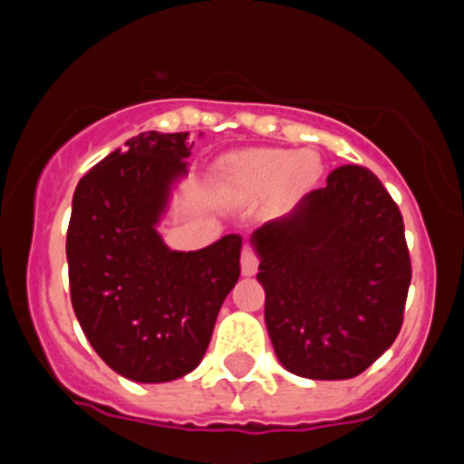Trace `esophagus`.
Masks as SVG:
<instances>
[{
	"instance_id": "1",
	"label": "esophagus",
	"mask_w": 464,
	"mask_h": 464,
	"mask_svg": "<svg viewBox=\"0 0 464 464\" xmlns=\"http://www.w3.org/2000/svg\"><path fill=\"white\" fill-rule=\"evenodd\" d=\"M258 270V256L254 254L252 246H245V252H242V275L252 276L256 275Z\"/></svg>"
}]
</instances>
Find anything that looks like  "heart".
<instances>
[{"mask_svg":"<svg viewBox=\"0 0 464 464\" xmlns=\"http://www.w3.org/2000/svg\"><path fill=\"white\" fill-rule=\"evenodd\" d=\"M323 162L314 150L256 149L236 155L224 167V183L236 197H266L281 185L285 194L297 197L315 185Z\"/></svg>","mask_w":464,"mask_h":464,"instance_id":"b5f03b06","label":"heart"}]
</instances>
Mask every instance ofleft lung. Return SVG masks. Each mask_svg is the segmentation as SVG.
<instances>
[{
  "instance_id": "left-lung-1",
  "label": "left lung",
  "mask_w": 464,
  "mask_h": 464,
  "mask_svg": "<svg viewBox=\"0 0 464 464\" xmlns=\"http://www.w3.org/2000/svg\"><path fill=\"white\" fill-rule=\"evenodd\" d=\"M281 366L309 380L363 373L396 341L412 266L402 215L378 176L345 164L252 233Z\"/></svg>"
}]
</instances>
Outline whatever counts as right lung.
Returning a JSON list of instances; mask_svg holds the SVG:
<instances>
[{"label": "right lung", "mask_w": 464, "mask_h": 464, "mask_svg": "<svg viewBox=\"0 0 464 464\" xmlns=\"http://www.w3.org/2000/svg\"><path fill=\"white\" fill-rule=\"evenodd\" d=\"M189 132H141L77 183L66 256L71 302L102 362L134 382H171L201 363L240 279L242 237L171 252L158 233L188 173Z\"/></svg>", "instance_id": "1"}]
</instances>
